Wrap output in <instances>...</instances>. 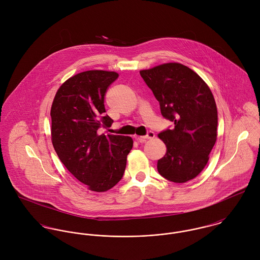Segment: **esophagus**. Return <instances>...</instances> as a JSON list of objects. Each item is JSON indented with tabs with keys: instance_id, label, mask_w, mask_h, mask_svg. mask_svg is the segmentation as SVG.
<instances>
[{
	"instance_id": "34e87169",
	"label": "esophagus",
	"mask_w": 260,
	"mask_h": 260,
	"mask_svg": "<svg viewBox=\"0 0 260 260\" xmlns=\"http://www.w3.org/2000/svg\"><path fill=\"white\" fill-rule=\"evenodd\" d=\"M155 137V133L154 132H152V131H149L148 133H147V135H145V136H138V137H136L139 141H145V140H148V139H153Z\"/></svg>"
}]
</instances>
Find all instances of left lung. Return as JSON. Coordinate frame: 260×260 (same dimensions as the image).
Returning a JSON list of instances; mask_svg holds the SVG:
<instances>
[{
  "mask_svg": "<svg viewBox=\"0 0 260 260\" xmlns=\"http://www.w3.org/2000/svg\"><path fill=\"white\" fill-rule=\"evenodd\" d=\"M140 75L173 129L158 134L166 145L158 160L161 176L175 183L195 178L206 166L217 139V107L203 79L180 63H165Z\"/></svg>",
  "mask_w": 260,
  "mask_h": 260,
  "instance_id": "obj_1",
  "label": "left lung"
}]
</instances>
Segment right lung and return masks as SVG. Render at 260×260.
Listing matches in <instances>:
<instances>
[{
    "mask_svg": "<svg viewBox=\"0 0 260 260\" xmlns=\"http://www.w3.org/2000/svg\"><path fill=\"white\" fill-rule=\"evenodd\" d=\"M119 74L90 70L74 75L58 89L51 107V139L65 167L91 191L105 192L123 177L129 136L100 134L110 127L104 98Z\"/></svg>",
    "mask_w": 260,
    "mask_h": 260,
    "instance_id": "obj_1",
    "label": "right lung"
}]
</instances>
